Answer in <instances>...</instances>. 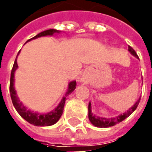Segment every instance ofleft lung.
Segmentation results:
<instances>
[{
    "mask_svg": "<svg viewBox=\"0 0 152 152\" xmlns=\"http://www.w3.org/2000/svg\"><path fill=\"white\" fill-rule=\"evenodd\" d=\"M128 50L133 56H134L135 58H138V55H136L135 51L130 46H129ZM140 97H139V99L134 102L133 106L129 107L126 112L124 113L123 114H119L116 117H113V118H102V117L96 116L95 114H93L92 113V104H91V102H89V104H88V118H89L90 122L96 127H98V128L111 127V126H113L119 122L123 121L124 119H125L127 117H129L136 109L139 102H140Z\"/></svg>",
    "mask_w": 152,
    "mask_h": 152,
    "instance_id": "1",
    "label": "left lung"
}]
</instances>
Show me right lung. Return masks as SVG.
Returning <instances> with one entry per match:
<instances>
[{
  "label": "right lung",
  "mask_w": 152,
  "mask_h": 152,
  "mask_svg": "<svg viewBox=\"0 0 152 152\" xmlns=\"http://www.w3.org/2000/svg\"><path fill=\"white\" fill-rule=\"evenodd\" d=\"M60 32L61 31L56 30V29H48V30H45L44 32H41L40 34H37L36 36H34V38L28 40L27 42L31 41L32 39L40 38V37H43V36H53L55 34H60ZM19 53H20V51L18 54V56ZM18 56H17V58H18ZM17 58L15 60L13 67H12V70L11 72V80H10V93H11L12 101L15 109L17 110V112L18 113L22 118H23L26 121H28V123H30L31 124H34L35 126H50V125L55 124L56 122H58V120L60 119L61 115H62L66 97L76 89V81H71L69 82L67 92H66L65 96L63 97L60 102L55 109H53L52 111L47 113H39L38 112H34L30 109H28V107L26 106H24L23 103L20 101V99L17 95V92L15 90L14 76H15V71H17V69L18 67V62H17Z\"/></svg>",
  "instance_id": "right-lung-1"
}]
</instances>
